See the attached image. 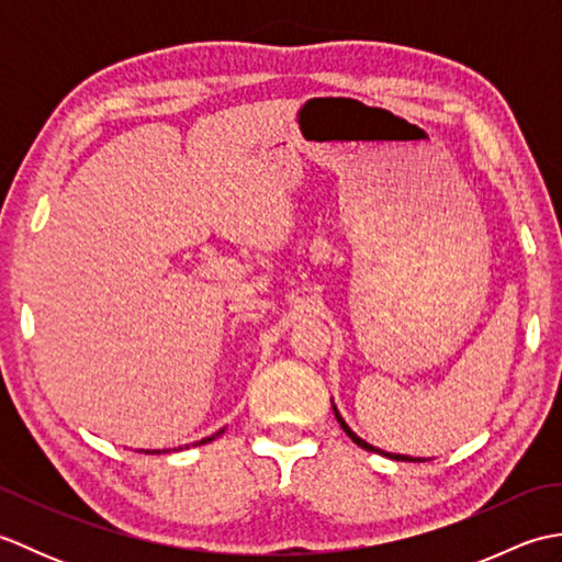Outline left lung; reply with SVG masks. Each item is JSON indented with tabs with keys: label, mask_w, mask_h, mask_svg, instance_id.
I'll list each match as a JSON object with an SVG mask.
<instances>
[{
	"label": "left lung",
	"mask_w": 562,
	"mask_h": 562,
	"mask_svg": "<svg viewBox=\"0 0 562 562\" xmlns=\"http://www.w3.org/2000/svg\"><path fill=\"white\" fill-rule=\"evenodd\" d=\"M330 405H333V413H336V420L340 423V427H342V432L348 435L357 447H362V449H367V451H372V453H381V457H386V459H393V461H425L423 457H408V453H391V451H384V449H379V447H374V445H369V441H364L362 437H357L352 429H350V425L342 420V415H340V411L336 408V403H333V398H330Z\"/></svg>",
	"instance_id": "8db88e82"
}]
</instances>
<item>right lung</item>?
Masks as SVG:
<instances>
[{
	"label": "right lung",
	"instance_id": "obj_1",
	"mask_svg": "<svg viewBox=\"0 0 562 562\" xmlns=\"http://www.w3.org/2000/svg\"><path fill=\"white\" fill-rule=\"evenodd\" d=\"M224 432V427L220 429V432H214V435H210V437H205V439H200V441H195V445L193 447H198V445H207V441H212V439H217L220 435ZM178 449H183V447H178ZM178 449H173V451H178ZM142 453H161V449H139ZM166 451V449H164Z\"/></svg>",
	"mask_w": 562,
	"mask_h": 562
}]
</instances>
